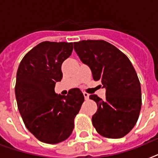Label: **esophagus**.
I'll return each instance as SVG.
<instances>
[{"instance_id":"1","label":"esophagus","mask_w":158,"mask_h":158,"mask_svg":"<svg viewBox=\"0 0 158 158\" xmlns=\"http://www.w3.org/2000/svg\"><path fill=\"white\" fill-rule=\"evenodd\" d=\"M83 95H84L85 99L87 100L89 98V94H87L86 92H83Z\"/></svg>"}]
</instances>
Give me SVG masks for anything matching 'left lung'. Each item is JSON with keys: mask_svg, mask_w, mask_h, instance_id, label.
Segmentation results:
<instances>
[{"mask_svg": "<svg viewBox=\"0 0 158 158\" xmlns=\"http://www.w3.org/2000/svg\"><path fill=\"white\" fill-rule=\"evenodd\" d=\"M73 46L81 60L90 68L94 80L106 89L105 100L89 96L98 106L93 126L104 137H123L134 127L141 109L140 83L131 61L104 40H82Z\"/></svg>", "mask_w": 158, "mask_h": 158, "instance_id": "obj_1", "label": "left lung"}]
</instances>
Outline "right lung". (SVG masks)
Wrapping results in <instances>:
<instances>
[{
    "mask_svg": "<svg viewBox=\"0 0 158 158\" xmlns=\"http://www.w3.org/2000/svg\"><path fill=\"white\" fill-rule=\"evenodd\" d=\"M73 49V43L42 42L25 55L17 72L18 110L27 128L47 144H57L69 137L85 100L77 88L66 96L54 90L56 83L63 77L62 63Z\"/></svg>",
    "mask_w": 158,
    "mask_h": 158,
    "instance_id": "1",
    "label": "right lung"
}]
</instances>
